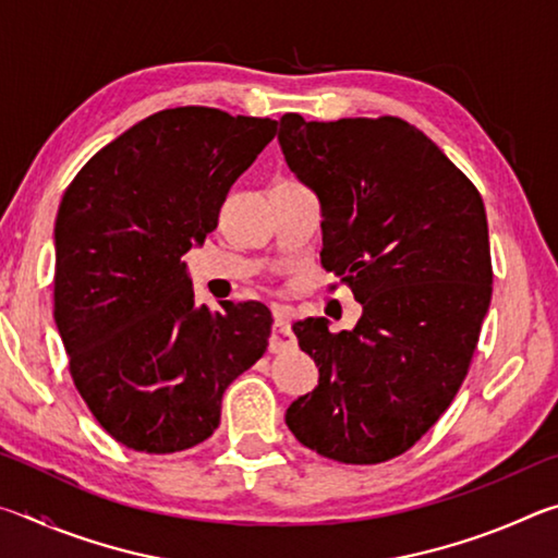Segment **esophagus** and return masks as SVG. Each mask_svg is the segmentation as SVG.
<instances>
[{
	"mask_svg": "<svg viewBox=\"0 0 558 558\" xmlns=\"http://www.w3.org/2000/svg\"><path fill=\"white\" fill-rule=\"evenodd\" d=\"M290 310L276 307L272 310V332H270V352H282L292 344V327H290Z\"/></svg>",
	"mask_w": 558,
	"mask_h": 558,
	"instance_id": "esophagus-1",
	"label": "esophagus"
}]
</instances>
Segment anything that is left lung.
I'll return each mask as SVG.
<instances>
[{
  "label": "left lung",
  "instance_id": "1",
  "mask_svg": "<svg viewBox=\"0 0 558 558\" xmlns=\"http://www.w3.org/2000/svg\"><path fill=\"white\" fill-rule=\"evenodd\" d=\"M286 162L323 202V268L362 302L352 332L292 325L319 366L286 423L347 465L413 448L465 381L493 298L487 214L475 184L418 128L393 116L280 118Z\"/></svg>",
  "mask_w": 558,
  "mask_h": 558
}]
</instances>
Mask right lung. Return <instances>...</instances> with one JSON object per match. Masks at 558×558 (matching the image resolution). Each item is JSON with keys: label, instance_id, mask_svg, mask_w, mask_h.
<instances>
[{"label": "right lung", "instance_id": "right-lung-1", "mask_svg": "<svg viewBox=\"0 0 558 558\" xmlns=\"http://www.w3.org/2000/svg\"><path fill=\"white\" fill-rule=\"evenodd\" d=\"M278 120L184 106L93 155L56 216L53 317L90 413L122 446L179 452L221 423L229 384L266 354L256 300L194 305L184 253L219 226Z\"/></svg>", "mask_w": 558, "mask_h": 558}]
</instances>
